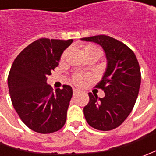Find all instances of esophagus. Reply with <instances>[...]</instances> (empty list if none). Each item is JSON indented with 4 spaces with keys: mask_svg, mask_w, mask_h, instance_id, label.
I'll list each match as a JSON object with an SVG mask.
<instances>
[{
    "mask_svg": "<svg viewBox=\"0 0 156 156\" xmlns=\"http://www.w3.org/2000/svg\"><path fill=\"white\" fill-rule=\"evenodd\" d=\"M80 93V91L78 90V89H73V94H74V96L75 95H76V94H78Z\"/></svg>",
    "mask_w": 156,
    "mask_h": 156,
    "instance_id": "1",
    "label": "esophagus"
}]
</instances>
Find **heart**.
Here are the masks:
<instances>
[{"label":"heart","mask_w":156,"mask_h":156,"mask_svg":"<svg viewBox=\"0 0 156 156\" xmlns=\"http://www.w3.org/2000/svg\"><path fill=\"white\" fill-rule=\"evenodd\" d=\"M83 53L84 54H86V53H96V54H98L100 56H101L102 55V50L96 45L89 44V45H87L84 48ZM66 55H67V52L63 53L62 56V60H63L66 57ZM83 80H84V77L81 75H75L73 77V81L75 82V84H77V85H81V83H82V81H83Z\"/></svg>","instance_id":"obj_1"}]
</instances>
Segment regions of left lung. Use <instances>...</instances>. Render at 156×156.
<instances>
[{"mask_svg": "<svg viewBox=\"0 0 156 156\" xmlns=\"http://www.w3.org/2000/svg\"><path fill=\"white\" fill-rule=\"evenodd\" d=\"M102 47L108 67L96 85L105 93L103 98L88 93L89 101L83 108L87 122L102 131L116 129L129 116L137 99L141 85V69L135 53L122 41L100 34L81 38Z\"/></svg>", "mask_w": 156, "mask_h": 156, "instance_id": "1", "label": "left lung"}]
</instances>
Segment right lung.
<instances>
[{
    "instance_id": "1",
    "label": "right lung",
    "mask_w": 156,
    "mask_h": 156,
    "mask_svg": "<svg viewBox=\"0 0 156 156\" xmlns=\"http://www.w3.org/2000/svg\"><path fill=\"white\" fill-rule=\"evenodd\" d=\"M73 40H36L15 58L8 77L12 104L21 120L40 134H50L62 128L72 98V87L63 85L55 92L47 84L63 51Z\"/></svg>"
}]
</instances>
